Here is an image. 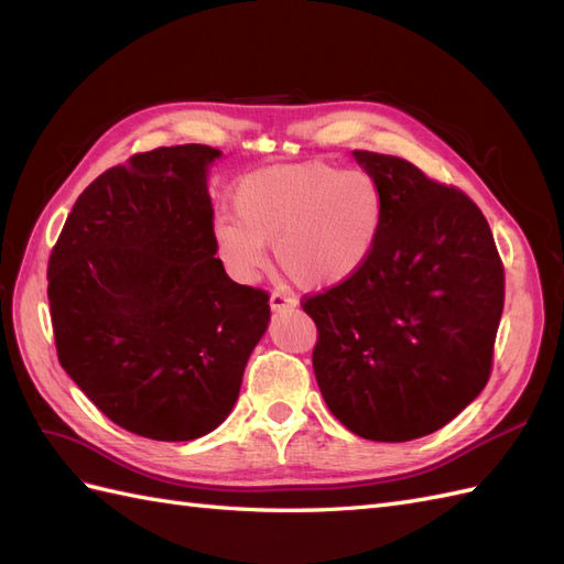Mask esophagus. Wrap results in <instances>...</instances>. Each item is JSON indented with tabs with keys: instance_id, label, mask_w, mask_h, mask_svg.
<instances>
[{
	"instance_id": "esophagus-1",
	"label": "esophagus",
	"mask_w": 564,
	"mask_h": 564,
	"mask_svg": "<svg viewBox=\"0 0 564 564\" xmlns=\"http://www.w3.org/2000/svg\"><path fill=\"white\" fill-rule=\"evenodd\" d=\"M270 308H272V311L296 308V299H294V296H286V294H282V292H272V294H270Z\"/></svg>"
}]
</instances>
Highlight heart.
Masks as SVG:
<instances>
[{
	"label": "heart",
	"instance_id": "1",
	"mask_svg": "<svg viewBox=\"0 0 564 564\" xmlns=\"http://www.w3.org/2000/svg\"><path fill=\"white\" fill-rule=\"evenodd\" d=\"M235 220L218 218L214 237L237 278L263 270L275 247L284 275L303 289H329L360 272L377 249L383 197L362 169L327 162L272 166L235 193Z\"/></svg>",
	"mask_w": 564,
	"mask_h": 564
}]
</instances>
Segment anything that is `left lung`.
<instances>
[{"mask_svg":"<svg viewBox=\"0 0 564 564\" xmlns=\"http://www.w3.org/2000/svg\"><path fill=\"white\" fill-rule=\"evenodd\" d=\"M377 181L383 226L348 282L303 296L317 327L313 369L355 435H431L489 381L503 313V263L480 207L395 155L355 150Z\"/></svg>","mask_w":564,"mask_h":564,"instance_id":"left-lung-1","label":"left lung"}]
</instances>
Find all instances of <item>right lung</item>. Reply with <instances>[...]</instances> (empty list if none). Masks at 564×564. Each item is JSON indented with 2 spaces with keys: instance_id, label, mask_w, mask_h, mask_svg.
<instances>
[{
  "instance_id": "obj_1",
  "label": "right lung",
  "mask_w": 564,
  "mask_h": 564,
  "mask_svg": "<svg viewBox=\"0 0 564 564\" xmlns=\"http://www.w3.org/2000/svg\"><path fill=\"white\" fill-rule=\"evenodd\" d=\"M187 143L135 152L84 191L48 256L58 362L119 429L187 442L226 421L268 319L265 289L216 259L207 166Z\"/></svg>"
}]
</instances>
